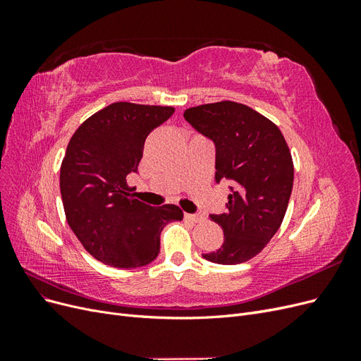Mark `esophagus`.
Segmentation results:
<instances>
[{"mask_svg":"<svg viewBox=\"0 0 361 361\" xmlns=\"http://www.w3.org/2000/svg\"><path fill=\"white\" fill-rule=\"evenodd\" d=\"M185 218H187V220H190V221H192V223H202V221H204V215L200 214V212L185 214Z\"/></svg>","mask_w":361,"mask_h":361,"instance_id":"obj_1","label":"esophagus"}]
</instances>
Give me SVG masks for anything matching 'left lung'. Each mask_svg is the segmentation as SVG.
Returning <instances> with one entry per match:
<instances>
[{
  "label": "left lung",
  "mask_w": 361,
  "mask_h": 361,
  "mask_svg": "<svg viewBox=\"0 0 361 361\" xmlns=\"http://www.w3.org/2000/svg\"><path fill=\"white\" fill-rule=\"evenodd\" d=\"M187 122L215 146V182H231L221 226V247L203 257L238 265L259 255L285 218L293 185V162L280 129L250 106L223 101L188 108Z\"/></svg>",
  "instance_id": "1"
}]
</instances>
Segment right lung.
Masks as SVG:
<instances>
[{"label":"right lung","instance_id":"obj_1","mask_svg":"<svg viewBox=\"0 0 361 361\" xmlns=\"http://www.w3.org/2000/svg\"><path fill=\"white\" fill-rule=\"evenodd\" d=\"M173 106L116 102L75 130L60 170L68 224L89 253L105 265L133 269L154 262L162 228L180 221L176 204L149 206L128 192L147 135Z\"/></svg>","mask_w":361,"mask_h":361}]
</instances>
